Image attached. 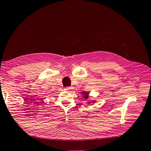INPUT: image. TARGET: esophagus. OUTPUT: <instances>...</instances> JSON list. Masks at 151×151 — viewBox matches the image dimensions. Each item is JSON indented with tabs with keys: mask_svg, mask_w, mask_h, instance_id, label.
<instances>
[{
	"mask_svg": "<svg viewBox=\"0 0 151 151\" xmlns=\"http://www.w3.org/2000/svg\"><path fill=\"white\" fill-rule=\"evenodd\" d=\"M72 90H73L72 87H66V88H65V90H66V91H71Z\"/></svg>",
	"mask_w": 151,
	"mask_h": 151,
	"instance_id": "obj_1",
	"label": "esophagus"
}]
</instances>
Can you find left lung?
<instances>
[{"label": "left lung", "mask_w": 151, "mask_h": 151, "mask_svg": "<svg viewBox=\"0 0 151 151\" xmlns=\"http://www.w3.org/2000/svg\"><path fill=\"white\" fill-rule=\"evenodd\" d=\"M89 93H90V92H88V91H83V92H81V95H82L83 97L84 98V99L87 101L86 102V104H95V100H88V98H89Z\"/></svg>", "instance_id": "obj_1"}]
</instances>
